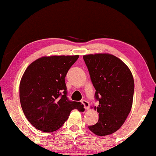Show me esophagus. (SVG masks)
I'll return each mask as SVG.
<instances>
[{"label": "esophagus", "instance_id": "esophagus-1", "mask_svg": "<svg viewBox=\"0 0 156 156\" xmlns=\"http://www.w3.org/2000/svg\"><path fill=\"white\" fill-rule=\"evenodd\" d=\"M82 105H84V107L85 109H88L89 108V106H90V105H89L88 101H85V100H82Z\"/></svg>", "mask_w": 156, "mask_h": 156}]
</instances>
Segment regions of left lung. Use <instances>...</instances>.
<instances>
[{
    "label": "left lung",
    "mask_w": 156,
    "mask_h": 156,
    "mask_svg": "<svg viewBox=\"0 0 156 156\" xmlns=\"http://www.w3.org/2000/svg\"><path fill=\"white\" fill-rule=\"evenodd\" d=\"M99 105L98 121L88 129L95 135L105 136L117 131L131 111L134 93V80L128 66L109 54L83 56Z\"/></svg>",
    "instance_id": "obj_1"
}]
</instances>
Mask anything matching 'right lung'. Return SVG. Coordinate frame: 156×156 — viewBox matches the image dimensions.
<instances>
[{"instance_id":"1","label":"right lung","mask_w":156,"mask_h":156,"mask_svg":"<svg viewBox=\"0 0 156 156\" xmlns=\"http://www.w3.org/2000/svg\"><path fill=\"white\" fill-rule=\"evenodd\" d=\"M79 58L44 56L29 65L19 85V98L26 118L38 130L50 133L60 128L73 109L84 111L80 102L67 98L65 77Z\"/></svg>"}]
</instances>
